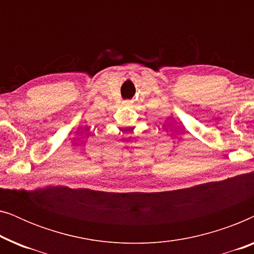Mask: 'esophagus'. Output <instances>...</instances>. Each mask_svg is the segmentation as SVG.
Listing matches in <instances>:
<instances>
[{
  "label": "esophagus",
  "mask_w": 254,
  "mask_h": 254,
  "mask_svg": "<svg viewBox=\"0 0 254 254\" xmlns=\"http://www.w3.org/2000/svg\"><path fill=\"white\" fill-rule=\"evenodd\" d=\"M124 105H130V103H128V102H125V103H124Z\"/></svg>",
  "instance_id": "obj_1"
}]
</instances>
